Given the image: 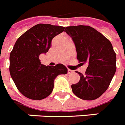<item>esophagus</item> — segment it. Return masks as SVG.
Returning a JSON list of instances; mask_svg holds the SVG:
<instances>
[{
	"label": "esophagus",
	"instance_id": "esophagus-1",
	"mask_svg": "<svg viewBox=\"0 0 125 125\" xmlns=\"http://www.w3.org/2000/svg\"><path fill=\"white\" fill-rule=\"evenodd\" d=\"M67 73H68V74H71V73H73V70H71V69H67Z\"/></svg>",
	"mask_w": 125,
	"mask_h": 125
}]
</instances>
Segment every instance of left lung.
Instances as JSON below:
<instances>
[{"instance_id":"obj_1","label":"left lung","mask_w":125,"mask_h":125,"mask_svg":"<svg viewBox=\"0 0 125 125\" xmlns=\"http://www.w3.org/2000/svg\"><path fill=\"white\" fill-rule=\"evenodd\" d=\"M65 31L72 38L77 59L88 63L85 75H79V83L71 85L75 96L84 100H94L109 87L116 71V54L111 42L88 25L66 27Z\"/></svg>"}]
</instances>
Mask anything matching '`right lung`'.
Listing matches in <instances>:
<instances>
[{
	"label": "right lung",
	"instance_id": "1",
	"mask_svg": "<svg viewBox=\"0 0 125 125\" xmlns=\"http://www.w3.org/2000/svg\"><path fill=\"white\" fill-rule=\"evenodd\" d=\"M65 27L37 24L19 37L10 55V73L21 94L31 100H42L52 93L55 78L67 69L62 63L46 66L39 60L51 46L52 39Z\"/></svg>",
	"mask_w": 125,
	"mask_h": 125
}]
</instances>
